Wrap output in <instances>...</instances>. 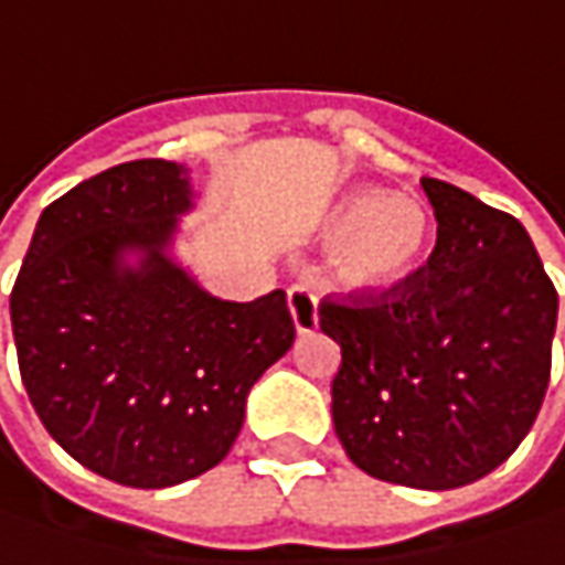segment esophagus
Listing matches in <instances>:
<instances>
[{
    "label": "esophagus",
    "mask_w": 565,
    "mask_h": 565,
    "mask_svg": "<svg viewBox=\"0 0 565 565\" xmlns=\"http://www.w3.org/2000/svg\"><path fill=\"white\" fill-rule=\"evenodd\" d=\"M287 309H290V319H294V328L300 334H309L319 328V306H316V294L306 287V284H294L287 290Z\"/></svg>",
    "instance_id": "esophagus-1"
}]
</instances>
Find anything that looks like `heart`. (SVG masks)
I'll use <instances>...</instances> for the list:
<instances>
[{"instance_id":"obj_1","label":"heart","mask_w":565,"mask_h":565,"mask_svg":"<svg viewBox=\"0 0 565 565\" xmlns=\"http://www.w3.org/2000/svg\"><path fill=\"white\" fill-rule=\"evenodd\" d=\"M435 212L418 196L356 184L321 212L319 241L334 246V281L360 294H384L413 281L435 246Z\"/></svg>"}]
</instances>
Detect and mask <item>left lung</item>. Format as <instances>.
<instances>
[{"label": "left lung", "instance_id": "1", "mask_svg": "<svg viewBox=\"0 0 565 565\" xmlns=\"http://www.w3.org/2000/svg\"><path fill=\"white\" fill-rule=\"evenodd\" d=\"M438 244L413 281L324 297L341 343L331 416L365 476L450 491L494 472L535 425L551 381L556 287L529 231L472 193L422 178Z\"/></svg>", "mask_w": 565, "mask_h": 565}]
</instances>
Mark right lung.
Here are the masks:
<instances>
[{"instance_id":"add662e5","label":"right lung","mask_w":565,"mask_h":565,"mask_svg":"<svg viewBox=\"0 0 565 565\" xmlns=\"http://www.w3.org/2000/svg\"><path fill=\"white\" fill-rule=\"evenodd\" d=\"M186 168L137 159L43 209L11 290L21 381L89 472L171 488L218 466L246 394L297 338L284 290L212 297L168 256Z\"/></svg>"}]
</instances>
